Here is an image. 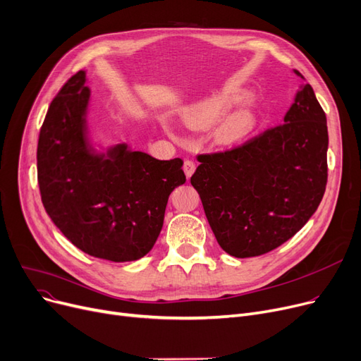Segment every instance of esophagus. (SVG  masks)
<instances>
[{
  "instance_id": "esophagus-1",
  "label": "esophagus",
  "mask_w": 361,
  "mask_h": 361,
  "mask_svg": "<svg viewBox=\"0 0 361 361\" xmlns=\"http://www.w3.org/2000/svg\"><path fill=\"white\" fill-rule=\"evenodd\" d=\"M195 169H197V164H195L192 160H185V163H183V170H185L186 178H191L192 173L195 171Z\"/></svg>"
}]
</instances>
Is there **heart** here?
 I'll list each match as a JSON object with an SVG mask.
<instances>
[{
	"mask_svg": "<svg viewBox=\"0 0 361 361\" xmlns=\"http://www.w3.org/2000/svg\"><path fill=\"white\" fill-rule=\"evenodd\" d=\"M243 97L244 92L238 88L223 90L188 109L182 116L183 123L195 130L212 128L229 111L232 106L241 101ZM252 123V113L248 109H239L220 125L217 129V138L221 142L239 141L251 130Z\"/></svg>",
	"mask_w": 361,
	"mask_h": 361,
	"instance_id": "obj_1",
	"label": "heart"
}]
</instances>
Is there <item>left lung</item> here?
I'll return each mask as SVG.
<instances>
[{
	"label": "left lung",
	"instance_id": "8db88e82",
	"mask_svg": "<svg viewBox=\"0 0 361 361\" xmlns=\"http://www.w3.org/2000/svg\"><path fill=\"white\" fill-rule=\"evenodd\" d=\"M328 144L326 114L304 83L283 123L235 147L198 154L191 185L221 250L245 259L293 238L323 198Z\"/></svg>",
	"mask_w": 361,
	"mask_h": 361
}]
</instances>
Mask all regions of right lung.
Instances as JSON below:
<instances>
[{
	"instance_id": "right-lung-1",
	"label": "right lung",
	"mask_w": 361,
	"mask_h": 361,
	"mask_svg": "<svg viewBox=\"0 0 361 361\" xmlns=\"http://www.w3.org/2000/svg\"><path fill=\"white\" fill-rule=\"evenodd\" d=\"M85 72L54 97L38 140L44 209L75 247L97 259L133 262L156 244L169 195L186 182L180 159L157 160L118 145L109 159L87 140Z\"/></svg>"
}]
</instances>
